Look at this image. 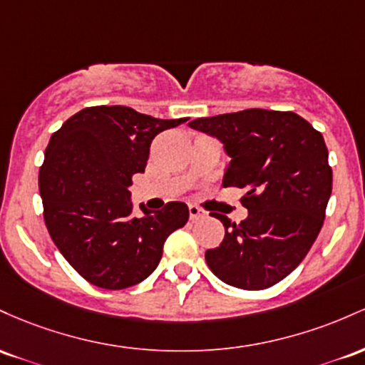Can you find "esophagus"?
<instances>
[{"label": "esophagus", "mask_w": 365, "mask_h": 365, "mask_svg": "<svg viewBox=\"0 0 365 365\" xmlns=\"http://www.w3.org/2000/svg\"><path fill=\"white\" fill-rule=\"evenodd\" d=\"M205 215V212L202 208L198 207V205H190V219L191 220H196V219H202Z\"/></svg>", "instance_id": "1"}]
</instances>
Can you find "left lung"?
<instances>
[{
    "label": "left lung",
    "mask_w": 365,
    "mask_h": 365,
    "mask_svg": "<svg viewBox=\"0 0 365 365\" xmlns=\"http://www.w3.org/2000/svg\"><path fill=\"white\" fill-rule=\"evenodd\" d=\"M190 128L224 143L231 162L222 184L247 191L240 224L210 214L226 236L205 252L208 267L236 288H271L305 259L324 224L333 190L324 138L298 113L264 108L195 118Z\"/></svg>",
    "instance_id": "1"
}]
</instances>
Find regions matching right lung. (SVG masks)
Wrapping results in <instances>:
<instances>
[{"instance_id":"1","label":"right lung","mask_w":365,"mask_h":365,"mask_svg":"<svg viewBox=\"0 0 365 365\" xmlns=\"http://www.w3.org/2000/svg\"><path fill=\"white\" fill-rule=\"evenodd\" d=\"M187 118L162 120L129 106H88L53 133L39 169L43 215L53 243L86 281L124 289L157 269L163 243L187 222L182 202L130 215L129 186L145 172L158 133Z\"/></svg>"}]
</instances>
